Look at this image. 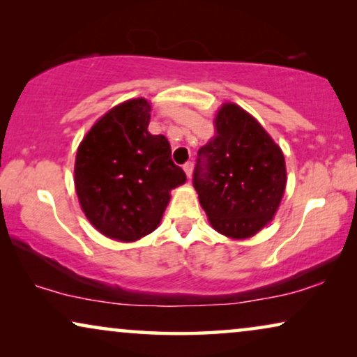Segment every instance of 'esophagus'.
<instances>
[{
	"label": "esophagus",
	"instance_id": "34e87169",
	"mask_svg": "<svg viewBox=\"0 0 357 357\" xmlns=\"http://www.w3.org/2000/svg\"><path fill=\"white\" fill-rule=\"evenodd\" d=\"M183 170H185V174H187V177L190 178V177H192V172H193V164L192 162L183 164Z\"/></svg>",
	"mask_w": 357,
	"mask_h": 357
}]
</instances>
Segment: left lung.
<instances>
[{"label":"left lung","instance_id":"1","mask_svg":"<svg viewBox=\"0 0 357 357\" xmlns=\"http://www.w3.org/2000/svg\"><path fill=\"white\" fill-rule=\"evenodd\" d=\"M214 126L216 136L198 151L193 187L219 234L248 238L280 208L287 180L284 155L265 128L236 104L219 109Z\"/></svg>","mask_w":357,"mask_h":357}]
</instances>
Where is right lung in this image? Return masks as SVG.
Masks as SVG:
<instances>
[{
    "label": "right lung",
    "mask_w": 357,
    "mask_h": 357,
    "mask_svg": "<svg viewBox=\"0 0 357 357\" xmlns=\"http://www.w3.org/2000/svg\"><path fill=\"white\" fill-rule=\"evenodd\" d=\"M143 97L114 107L81 141L75 187L86 218L105 237L135 242L159 226L170 190L187 175L164 135H151Z\"/></svg>",
    "instance_id": "right-lung-1"
}]
</instances>
